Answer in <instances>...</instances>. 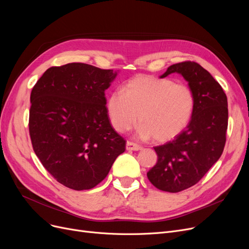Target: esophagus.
Returning a JSON list of instances; mask_svg holds the SVG:
<instances>
[{
	"label": "esophagus",
	"instance_id": "1",
	"mask_svg": "<svg viewBox=\"0 0 249 249\" xmlns=\"http://www.w3.org/2000/svg\"><path fill=\"white\" fill-rule=\"evenodd\" d=\"M126 149L127 150L137 151V150L141 149V146L139 144H137V143H134V142H131V141H127V143H126Z\"/></svg>",
	"mask_w": 249,
	"mask_h": 249
}]
</instances>
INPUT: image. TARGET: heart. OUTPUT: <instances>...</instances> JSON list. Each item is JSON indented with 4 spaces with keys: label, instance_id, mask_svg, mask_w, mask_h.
<instances>
[{
    "label": "heart",
    "instance_id": "obj_1",
    "mask_svg": "<svg viewBox=\"0 0 249 249\" xmlns=\"http://www.w3.org/2000/svg\"><path fill=\"white\" fill-rule=\"evenodd\" d=\"M195 96L185 84L149 75L136 76L108 98L107 112L117 132L131 128L138 117L139 134L158 142L174 139L188 127Z\"/></svg>",
    "mask_w": 249,
    "mask_h": 249
}]
</instances>
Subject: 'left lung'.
<instances>
[{
	"instance_id": "obj_1",
	"label": "left lung",
	"mask_w": 249,
	"mask_h": 249,
	"mask_svg": "<svg viewBox=\"0 0 249 249\" xmlns=\"http://www.w3.org/2000/svg\"><path fill=\"white\" fill-rule=\"evenodd\" d=\"M178 72L189 83L195 110L188 127L163 145L155 146L158 162L147 178L159 190L178 193L191 188L220 159L228 126L227 97L208 71L194 61L173 64L160 76Z\"/></svg>"
}]
</instances>
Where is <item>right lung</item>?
<instances>
[{"mask_svg": "<svg viewBox=\"0 0 249 249\" xmlns=\"http://www.w3.org/2000/svg\"><path fill=\"white\" fill-rule=\"evenodd\" d=\"M113 70L72 62L52 67L32 89L29 133L37 158L61 185L89 190L107 177L125 151L113 129L105 90Z\"/></svg>", "mask_w": 249, "mask_h": 249, "instance_id": "1", "label": "right lung"}]
</instances>
